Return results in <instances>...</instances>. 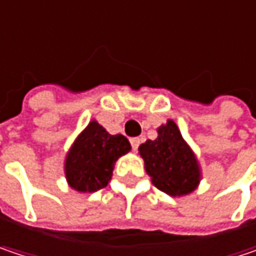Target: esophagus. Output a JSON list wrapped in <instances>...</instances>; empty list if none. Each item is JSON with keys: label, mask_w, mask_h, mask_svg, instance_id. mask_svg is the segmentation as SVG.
<instances>
[{"label": "esophagus", "mask_w": 256, "mask_h": 256, "mask_svg": "<svg viewBox=\"0 0 256 256\" xmlns=\"http://www.w3.org/2000/svg\"><path fill=\"white\" fill-rule=\"evenodd\" d=\"M130 142H131V147H132V150H134V152H137L138 146H140L141 140H140V138H137V137H134V138H131V140H130Z\"/></svg>", "instance_id": "34e87169"}]
</instances>
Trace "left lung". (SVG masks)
I'll use <instances>...</instances> for the list:
<instances>
[{"label": "left lung", "mask_w": 256, "mask_h": 256, "mask_svg": "<svg viewBox=\"0 0 256 256\" xmlns=\"http://www.w3.org/2000/svg\"><path fill=\"white\" fill-rule=\"evenodd\" d=\"M157 134L156 140H147L138 147L146 172L157 190L170 196L191 194L201 180V169L192 148L172 119L158 126Z\"/></svg>", "instance_id": "8db88e82"}]
</instances>
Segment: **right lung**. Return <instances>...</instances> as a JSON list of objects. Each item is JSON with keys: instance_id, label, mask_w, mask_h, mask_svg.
<instances>
[{"instance_id": "obj_1", "label": "right lung", "mask_w": 256, "mask_h": 256, "mask_svg": "<svg viewBox=\"0 0 256 256\" xmlns=\"http://www.w3.org/2000/svg\"><path fill=\"white\" fill-rule=\"evenodd\" d=\"M130 150L131 144L124 136H110L100 124L92 120L65 157L68 185L78 192L104 188L112 178L115 162Z\"/></svg>"}]
</instances>
